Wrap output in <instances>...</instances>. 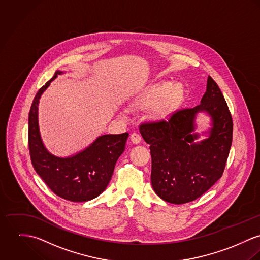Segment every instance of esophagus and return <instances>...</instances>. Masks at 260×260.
<instances>
[{"label":"esophagus","instance_id":"obj_1","mask_svg":"<svg viewBox=\"0 0 260 260\" xmlns=\"http://www.w3.org/2000/svg\"><path fill=\"white\" fill-rule=\"evenodd\" d=\"M131 141H132L133 144H141V142H142V137H141L139 134L134 133V134H132V136H131Z\"/></svg>","mask_w":260,"mask_h":260}]
</instances>
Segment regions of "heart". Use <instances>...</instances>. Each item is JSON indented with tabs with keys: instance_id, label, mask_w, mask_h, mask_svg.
I'll list each match as a JSON object with an SVG mask.
<instances>
[{
	"instance_id": "b5f03b06",
	"label": "heart",
	"mask_w": 260,
	"mask_h": 260,
	"mask_svg": "<svg viewBox=\"0 0 260 260\" xmlns=\"http://www.w3.org/2000/svg\"><path fill=\"white\" fill-rule=\"evenodd\" d=\"M184 89L180 84L161 83L147 87L132 104L134 109L152 108L149 117L154 121L169 118L180 105Z\"/></svg>"
}]
</instances>
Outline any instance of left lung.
<instances>
[{
  "mask_svg": "<svg viewBox=\"0 0 260 260\" xmlns=\"http://www.w3.org/2000/svg\"><path fill=\"white\" fill-rule=\"evenodd\" d=\"M200 113L209 116L210 126L198 133ZM232 125L224 96L209 76L201 105L175 113L169 121L142 124L140 133L150 144L154 192L165 202L182 204L207 191L224 171Z\"/></svg>",
  "mask_w": 260,
  "mask_h": 260,
  "instance_id": "left-lung-1",
  "label": "left lung"
}]
</instances>
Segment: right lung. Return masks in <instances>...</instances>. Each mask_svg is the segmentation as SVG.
I'll list each match as a JSON object with an SVG mask.
<instances>
[{"instance_id": "right-lung-1", "label": "right lung", "mask_w": 260, "mask_h": 260, "mask_svg": "<svg viewBox=\"0 0 260 260\" xmlns=\"http://www.w3.org/2000/svg\"><path fill=\"white\" fill-rule=\"evenodd\" d=\"M63 73L57 71L32 101L29 114V154L36 173L54 193L70 202H88L99 197L110 183L128 134L99 136L87 147L69 156L52 153L42 140L39 104L44 91Z\"/></svg>"}]
</instances>
